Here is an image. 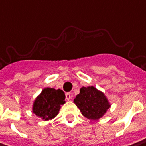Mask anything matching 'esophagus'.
Segmentation results:
<instances>
[{
	"mask_svg": "<svg viewBox=\"0 0 146 146\" xmlns=\"http://www.w3.org/2000/svg\"><path fill=\"white\" fill-rule=\"evenodd\" d=\"M71 98H72V95H71V93H70V92H67V93H65V98H66L67 100H70V99H71Z\"/></svg>",
	"mask_w": 146,
	"mask_h": 146,
	"instance_id": "obj_1",
	"label": "esophagus"
}]
</instances>
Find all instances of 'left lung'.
Returning <instances> with one entry per match:
<instances>
[{
  "label": "left lung",
  "instance_id": "8db88e82",
  "mask_svg": "<svg viewBox=\"0 0 146 146\" xmlns=\"http://www.w3.org/2000/svg\"><path fill=\"white\" fill-rule=\"evenodd\" d=\"M74 102L82 115L92 120L102 118L111 106L104 93L94 86H82Z\"/></svg>",
  "mask_w": 146,
  "mask_h": 146
}]
</instances>
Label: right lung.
<instances>
[{
  "mask_svg": "<svg viewBox=\"0 0 146 146\" xmlns=\"http://www.w3.org/2000/svg\"><path fill=\"white\" fill-rule=\"evenodd\" d=\"M64 98L65 95L62 90L44 88L34 100L33 113L44 121L53 119L59 113L61 105L65 102Z\"/></svg>",
  "mask_w": 146,
  "mask_h": 146,
  "instance_id": "add662e5",
  "label": "right lung"
}]
</instances>
